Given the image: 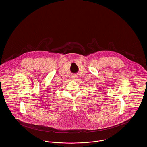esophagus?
<instances>
[{
	"label": "esophagus",
	"instance_id": "34e87169",
	"mask_svg": "<svg viewBox=\"0 0 147 147\" xmlns=\"http://www.w3.org/2000/svg\"><path fill=\"white\" fill-rule=\"evenodd\" d=\"M71 78H72L73 80H76L77 78H78V77H77V75H73L72 77H71Z\"/></svg>",
	"mask_w": 147,
	"mask_h": 147
}]
</instances>
